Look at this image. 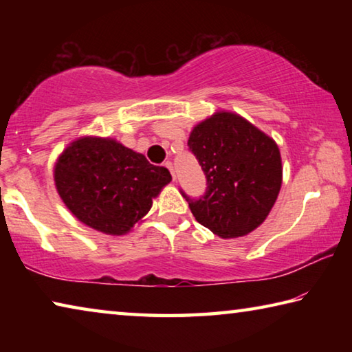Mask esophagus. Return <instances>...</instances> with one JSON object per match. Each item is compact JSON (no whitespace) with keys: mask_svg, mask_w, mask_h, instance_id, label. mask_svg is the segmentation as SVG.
<instances>
[{"mask_svg":"<svg viewBox=\"0 0 352 352\" xmlns=\"http://www.w3.org/2000/svg\"><path fill=\"white\" fill-rule=\"evenodd\" d=\"M164 168L169 169L170 175H172V180L175 182V172H174V166H172V163H170V162H166V163H164Z\"/></svg>","mask_w":352,"mask_h":352,"instance_id":"34e87169","label":"esophagus"}]
</instances>
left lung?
Instances as JSON below:
<instances>
[{
  "instance_id": "obj_1",
  "label": "left lung",
  "mask_w": 352,
  "mask_h": 352,
  "mask_svg": "<svg viewBox=\"0 0 352 352\" xmlns=\"http://www.w3.org/2000/svg\"><path fill=\"white\" fill-rule=\"evenodd\" d=\"M188 146L206 177L200 199L182 190L195 220L223 239L258 228L283 183L276 142L236 113L219 111L194 127Z\"/></svg>"
}]
</instances>
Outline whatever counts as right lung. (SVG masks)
<instances>
[{"instance_id": "1", "label": "right lung", "mask_w": 352, "mask_h": 352, "mask_svg": "<svg viewBox=\"0 0 352 352\" xmlns=\"http://www.w3.org/2000/svg\"><path fill=\"white\" fill-rule=\"evenodd\" d=\"M170 180L163 166L98 136L71 142L54 166L57 192L68 210L82 223L111 236L129 233Z\"/></svg>"}]
</instances>
